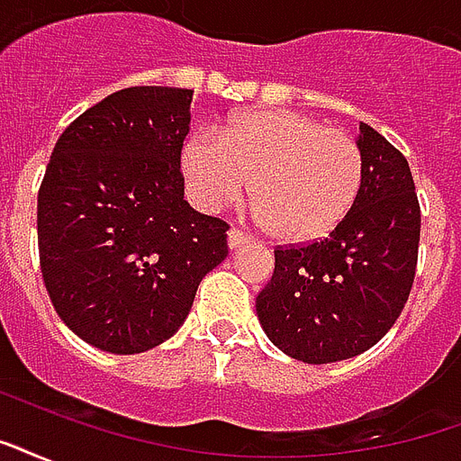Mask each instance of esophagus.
<instances>
[{"mask_svg": "<svg viewBox=\"0 0 461 461\" xmlns=\"http://www.w3.org/2000/svg\"><path fill=\"white\" fill-rule=\"evenodd\" d=\"M249 241H251V237H249V234H244L241 230H237V227L227 231V244H230V249H239V246L249 244Z\"/></svg>", "mask_w": 461, "mask_h": 461, "instance_id": "esophagus-1", "label": "esophagus"}]
</instances>
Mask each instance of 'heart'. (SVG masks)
Returning a JSON list of instances; mask_svg holds the SVG:
<instances>
[{
	"instance_id": "1",
	"label": "heart",
	"mask_w": 461,
	"mask_h": 461,
	"mask_svg": "<svg viewBox=\"0 0 461 461\" xmlns=\"http://www.w3.org/2000/svg\"><path fill=\"white\" fill-rule=\"evenodd\" d=\"M181 164L205 210L237 203L254 181V217L287 244L329 234L356 205L365 174L356 137L294 111L246 113L220 137L195 132Z\"/></svg>"
}]
</instances>
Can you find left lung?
I'll return each mask as SVG.
<instances>
[{
  "instance_id": "1",
  "label": "left lung",
  "mask_w": 461,
  "mask_h": 461,
  "mask_svg": "<svg viewBox=\"0 0 461 461\" xmlns=\"http://www.w3.org/2000/svg\"><path fill=\"white\" fill-rule=\"evenodd\" d=\"M365 174L356 205L326 239L276 249V270L256 297L263 331L309 365L360 356L382 340L409 300L420 205L409 161L360 122Z\"/></svg>"
}]
</instances>
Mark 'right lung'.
Listing matches in <instances>:
<instances>
[{
    "label": "right lung",
    "mask_w": 461,
    "mask_h": 461,
    "mask_svg": "<svg viewBox=\"0 0 461 461\" xmlns=\"http://www.w3.org/2000/svg\"><path fill=\"white\" fill-rule=\"evenodd\" d=\"M191 89L130 86L59 135L38 191L45 290L69 331L115 356L171 339L227 258L220 217L184 200Z\"/></svg>",
    "instance_id": "add662e5"
}]
</instances>
